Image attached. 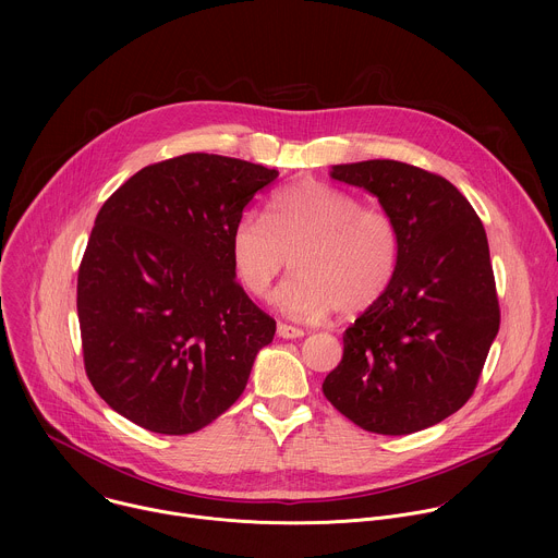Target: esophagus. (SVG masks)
<instances>
[{
    "label": "esophagus",
    "mask_w": 558,
    "mask_h": 558,
    "mask_svg": "<svg viewBox=\"0 0 558 558\" xmlns=\"http://www.w3.org/2000/svg\"><path fill=\"white\" fill-rule=\"evenodd\" d=\"M278 336H280V338H287V340H295V338H302L304 331L298 329V327H291V325L280 323V325H278Z\"/></svg>",
    "instance_id": "34e87169"
}]
</instances>
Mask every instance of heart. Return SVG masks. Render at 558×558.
Listing matches in <instances>:
<instances>
[{
	"mask_svg": "<svg viewBox=\"0 0 558 558\" xmlns=\"http://www.w3.org/2000/svg\"><path fill=\"white\" fill-rule=\"evenodd\" d=\"M235 280L256 300H267L276 278L295 267L278 304L295 317H323L340 306L360 313L390 287L400 265V229L377 209L340 187L298 181L274 194L269 220L245 211L231 241Z\"/></svg>",
	"mask_w": 558,
	"mask_h": 558,
	"instance_id": "obj_1",
	"label": "heart"
}]
</instances>
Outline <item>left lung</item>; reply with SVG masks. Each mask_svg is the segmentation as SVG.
Segmentation results:
<instances>
[{"mask_svg": "<svg viewBox=\"0 0 558 558\" xmlns=\"http://www.w3.org/2000/svg\"><path fill=\"white\" fill-rule=\"evenodd\" d=\"M400 229L388 291L344 331L323 392L353 424L411 435L457 413L480 384L501 311L486 229L444 177L402 163L336 166Z\"/></svg>", "mask_w": 558, "mask_h": 558, "instance_id": "8db88e82", "label": "left lung"}]
</instances>
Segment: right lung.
I'll list each match as a JSON object with an SVG mask.
<instances>
[{
    "label": "right lung",
    "mask_w": 558,
    "mask_h": 558,
    "mask_svg": "<svg viewBox=\"0 0 558 558\" xmlns=\"http://www.w3.org/2000/svg\"><path fill=\"white\" fill-rule=\"evenodd\" d=\"M278 172L181 154L99 209L76 276L84 366L101 400L161 435H190L243 395L276 320L231 269L235 220Z\"/></svg>",
    "instance_id": "add662e5"
}]
</instances>
